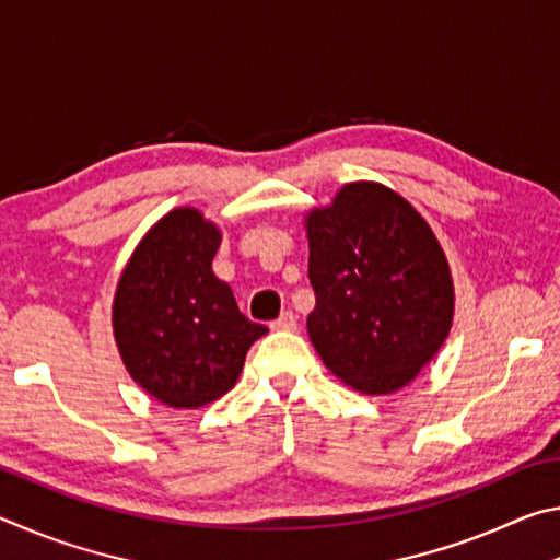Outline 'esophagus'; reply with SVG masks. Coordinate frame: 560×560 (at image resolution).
Instances as JSON below:
<instances>
[{
    "instance_id": "esophagus-1",
    "label": "esophagus",
    "mask_w": 560,
    "mask_h": 560,
    "mask_svg": "<svg viewBox=\"0 0 560 560\" xmlns=\"http://www.w3.org/2000/svg\"><path fill=\"white\" fill-rule=\"evenodd\" d=\"M296 316H293L291 311H283V314L271 324L273 330H296Z\"/></svg>"
}]
</instances>
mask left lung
<instances>
[{
	"instance_id": "1",
	"label": "left lung",
	"mask_w": 560,
	"mask_h": 560,
	"mask_svg": "<svg viewBox=\"0 0 560 560\" xmlns=\"http://www.w3.org/2000/svg\"><path fill=\"white\" fill-rule=\"evenodd\" d=\"M308 336L365 395L405 387L450 334L454 289L440 242L393 189L350 183L308 214Z\"/></svg>"
}]
</instances>
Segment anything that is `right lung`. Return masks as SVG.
I'll list each match as a JSON object with an SVG mask.
<instances>
[{
  "instance_id": "right-lung-1",
  "label": "right lung",
  "mask_w": 560,
  "mask_h": 560,
  "mask_svg": "<svg viewBox=\"0 0 560 560\" xmlns=\"http://www.w3.org/2000/svg\"><path fill=\"white\" fill-rule=\"evenodd\" d=\"M220 232L197 210L165 214L122 271L113 330L140 387L170 407H202L230 393L246 350L267 334L214 277Z\"/></svg>"
}]
</instances>
